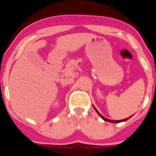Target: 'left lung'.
Returning a JSON list of instances; mask_svg holds the SVG:
<instances>
[{
  "label": "left lung",
  "mask_w": 156,
  "mask_h": 156,
  "mask_svg": "<svg viewBox=\"0 0 156 156\" xmlns=\"http://www.w3.org/2000/svg\"><path fill=\"white\" fill-rule=\"evenodd\" d=\"M94 109H95V110H96V112H97V113H98V115H99V116H100V117H101L102 119H104V120H105V121H108V122H110V123H119V122H123V121H126V120H127V119H129V118H130V117L126 118V119H122V120H110V119H106V118L104 117V116H103V115H100V114H99V113H98V110H97V109H96V108H95V107H94Z\"/></svg>",
  "instance_id": "left-lung-1"
}]
</instances>
